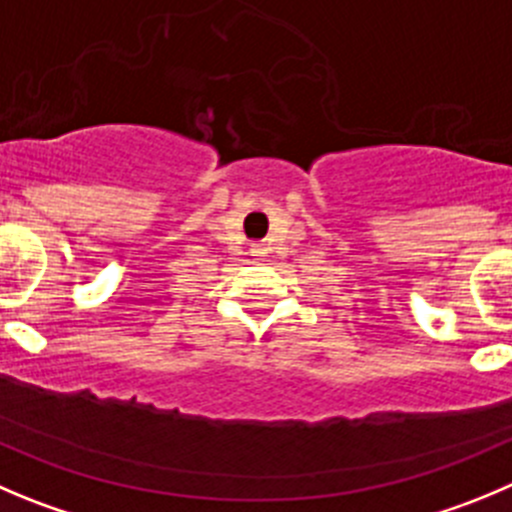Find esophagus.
Masks as SVG:
<instances>
[{
	"label": "esophagus",
	"instance_id": "obj_1",
	"mask_svg": "<svg viewBox=\"0 0 512 512\" xmlns=\"http://www.w3.org/2000/svg\"><path fill=\"white\" fill-rule=\"evenodd\" d=\"M251 253H253V256H264V253H266V248L261 246V243H256V246L251 248Z\"/></svg>",
	"mask_w": 512,
	"mask_h": 512
}]
</instances>
